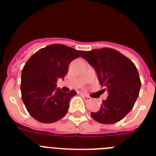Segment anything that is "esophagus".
Returning <instances> with one entry per match:
<instances>
[{
  "label": "esophagus",
  "instance_id": "obj_1",
  "mask_svg": "<svg viewBox=\"0 0 156 156\" xmlns=\"http://www.w3.org/2000/svg\"><path fill=\"white\" fill-rule=\"evenodd\" d=\"M81 95L83 96V98H84L85 101H90L91 100V98H90V97H89L88 95L85 94H81Z\"/></svg>",
  "mask_w": 156,
  "mask_h": 156
}]
</instances>
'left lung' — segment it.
Wrapping results in <instances>:
<instances>
[{"label":"left lung","instance_id":"8db88e82","mask_svg":"<svg viewBox=\"0 0 156 156\" xmlns=\"http://www.w3.org/2000/svg\"><path fill=\"white\" fill-rule=\"evenodd\" d=\"M81 58L94 67L100 84L108 92L99 111L91 112V117L104 124L120 121L133 108L140 92L141 83L135 65L120 52L108 48L84 51Z\"/></svg>","mask_w":156,"mask_h":156}]
</instances>
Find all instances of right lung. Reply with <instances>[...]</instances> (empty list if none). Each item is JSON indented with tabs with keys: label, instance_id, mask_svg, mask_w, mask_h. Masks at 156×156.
Returning a JSON list of instances; mask_svg holds the SVG:
<instances>
[{
	"label": "right lung",
	"instance_id": "add662e5",
	"mask_svg": "<svg viewBox=\"0 0 156 156\" xmlns=\"http://www.w3.org/2000/svg\"><path fill=\"white\" fill-rule=\"evenodd\" d=\"M83 52L63 44H51L40 49L25 64L21 75L22 99L36 120L51 123L65 116L70 99L76 92L56 89V82L64 79L69 63Z\"/></svg>",
	"mask_w": 156,
	"mask_h": 156
}]
</instances>
